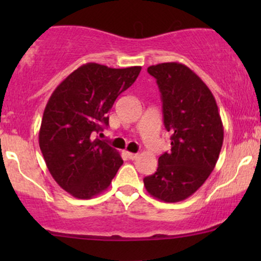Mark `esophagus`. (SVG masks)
<instances>
[{"label":"esophagus","mask_w":261,"mask_h":261,"mask_svg":"<svg viewBox=\"0 0 261 261\" xmlns=\"http://www.w3.org/2000/svg\"><path fill=\"white\" fill-rule=\"evenodd\" d=\"M126 154H127V157H128V160H136L137 157H139V154L137 153H131V152H126Z\"/></svg>","instance_id":"1"}]
</instances>
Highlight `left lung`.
<instances>
[{"label": "left lung", "instance_id": "obj_1", "mask_svg": "<svg viewBox=\"0 0 261 261\" xmlns=\"http://www.w3.org/2000/svg\"><path fill=\"white\" fill-rule=\"evenodd\" d=\"M161 92L169 152L158 158L154 174L143 179L146 190L164 202L188 199L216 166L223 143V125L214 94L193 70L179 62L149 66Z\"/></svg>", "mask_w": 261, "mask_h": 261}]
</instances>
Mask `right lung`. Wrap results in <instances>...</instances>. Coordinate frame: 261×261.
I'll use <instances>...</instances> for the list:
<instances>
[{"instance_id": "add662e5", "label": "right lung", "mask_w": 261, "mask_h": 261, "mask_svg": "<svg viewBox=\"0 0 261 261\" xmlns=\"http://www.w3.org/2000/svg\"><path fill=\"white\" fill-rule=\"evenodd\" d=\"M141 66L112 68L88 62L53 92L39 130V146L55 181L77 199L107 190L121 167L116 149L93 139L109 125L114 101L136 81Z\"/></svg>"}]
</instances>
